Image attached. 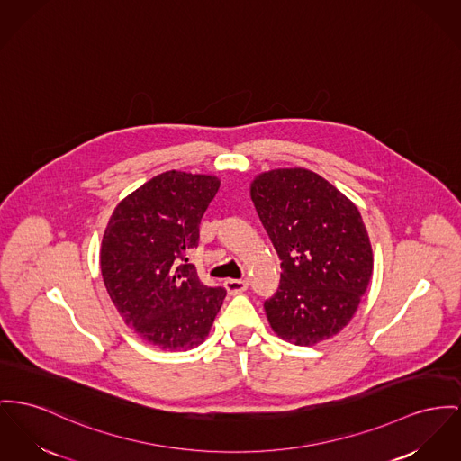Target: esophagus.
Returning a JSON list of instances; mask_svg holds the SVG:
<instances>
[{
	"mask_svg": "<svg viewBox=\"0 0 461 461\" xmlns=\"http://www.w3.org/2000/svg\"><path fill=\"white\" fill-rule=\"evenodd\" d=\"M225 288L229 294H241L248 288V281L246 279H225Z\"/></svg>",
	"mask_w": 461,
	"mask_h": 461,
	"instance_id": "obj_1",
	"label": "esophagus"
}]
</instances>
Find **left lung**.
Here are the masks:
<instances>
[{"label": "left lung", "instance_id": "1", "mask_svg": "<svg viewBox=\"0 0 461 461\" xmlns=\"http://www.w3.org/2000/svg\"><path fill=\"white\" fill-rule=\"evenodd\" d=\"M249 195L283 269L276 294L264 303L271 329L297 346L336 336L372 277V248L358 208L303 167L258 175Z\"/></svg>", "mask_w": 461, "mask_h": 461}]
</instances>
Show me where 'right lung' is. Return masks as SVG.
Wrapping results in <instances>:
<instances>
[{
	"mask_svg": "<svg viewBox=\"0 0 461 461\" xmlns=\"http://www.w3.org/2000/svg\"><path fill=\"white\" fill-rule=\"evenodd\" d=\"M218 188L216 176L166 171L122 199L104 229L99 260L108 295L125 325L160 349L199 346L227 295L186 264Z\"/></svg>",
	"mask_w": 461,
	"mask_h": 461,
	"instance_id": "obj_1",
	"label": "right lung"
}]
</instances>
